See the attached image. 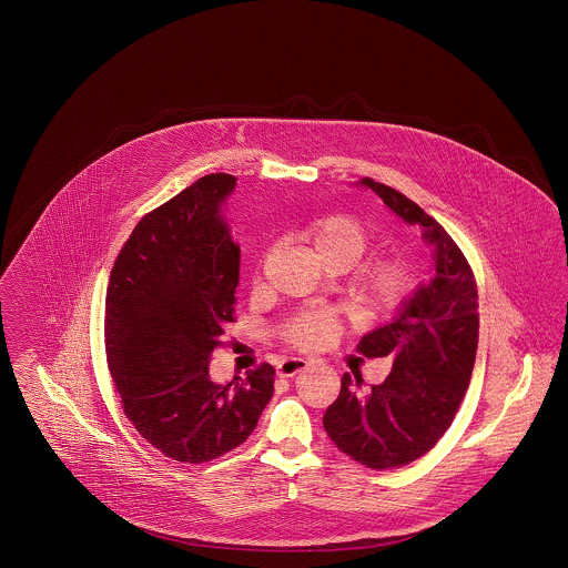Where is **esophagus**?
<instances>
[{
    "label": "esophagus",
    "instance_id": "obj_1",
    "mask_svg": "<svg viewBox=\"0 0 568 568\" xmlns=\"http://www.w3.org/2000/svg\"><path fill=\"white\" fill-rule=\"evenodd\" d=\"M308 362L306 359H297V357H290V359H283L281 364L276 365V374L281 376V378H292L295 374H300V372H304L306 367H308Z\"/></svg>",
    "mask_w": 568,
    "mask_h": 568
}]
</instances>
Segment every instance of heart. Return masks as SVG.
I'll use <instances>...</instances> for the list:
<instances>
[{
    "mask_svg": "<svg viewBox=\"0 0 568 568\" xmlns=\"http://www.w3.org/2000/svg\"><path fill=\"white\" fill-rule=\"evenodd\" d=\"M306 241L323 266L341 264L351 268L369 245V234L357 220L332 215L306 227ZM409 274L399 262H381L367 268L359 278L355 294L372 311H390L408 294ZM336 332V318L325 313L297 318L290 329V341L300 348H318Z\"/></svg>",
    "mask_w": 568,
    "mask_h": 568,
    "instance_id": "b5f03b06",
    "label": "heart"
}]
</instances>
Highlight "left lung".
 Segmentation results:
<instances>
[{
    "label": "left lung",
    "mask_w": 568,
    "mask_h": 568,
    "mask_svg": "<svg viewBox=\"0 0 568 568\" xmlns=\"http://www.w3.org/2000/svg\"><path fill=\"white\" fill-rule=\"evenodd\" d=\"M355 185L372 190L402 222L420 230L435 268L399 302L390 323L359 342L365 357L393 362L385 383L359 393L344 374L341 395L323 416L342 453L372 469H393L429 453L453 425L476 364L477 287L450 234L418 204L369 178Z\"/></svg>",
    "instance_id": "left-lung-1"
}]
</instances>
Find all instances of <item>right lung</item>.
<instances>
[{
  "label": "right lung",
  "mask_w": 568,
  "mask_h": 568,
  "mask_svg": "<svg viewBox=\"0 0 568 568\" xmlns=\"http://www.w3.org/2000/svg\"><path fill=\"white\" fill-rule=\"evenodd\" d=\"M236 178L211 173L148 213L115 260L105 346L124 414L180 463L241 446L274 393L273 365L215 383L213 351L234 323L241 247L224 206Z\"/></svg>",
  "instance_id": "obj_1"
}]
</instances>
